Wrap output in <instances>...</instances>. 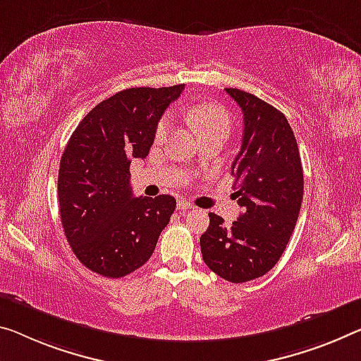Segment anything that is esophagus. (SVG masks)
<instances>
[{"label": "esophagus", "instance_id": "obj_1", "mask_svg": "<svg viewBox=\"0 0 361 361\" xmlns=\"http://www.w3.org/2000/svg\"><path fill=\"white\" fill-rule=\"evenodd\" d=\"M192 208L193 204L190 202H187V200H179V202H177V209H179V212H187V209Z\"/></svg>", "mask_w": 361, "mask_h": 361}]
</instances>
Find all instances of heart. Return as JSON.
Instances as JSON below:
<instances>
[{"label":"heart","mask_w":361,"mask_h":361,"mask_svg":"<svg viewBox=\"0 0 361 361\" xmlns=\"http://www.w3.org/2000/svg\"><path fill=\"white\" fill-rule=\"evenodd\" d=\"M185 116L187 119L193 124V127L200 132V135L202 137H207L212 134H224L227 137V134L231 132V126H232L231 116L223 106H219V104H213V103L198 104V106H193L188 109ZM173 130H174L173 114H166L164 118L159 121L154 138H157L158 143H163L171 137Z\"/></svg>","instance_id":"1"}]
</instances>
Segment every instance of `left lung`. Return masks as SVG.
Instances as JSON below:
<instances>
[{
  "label": "left lung",
  "instance_id": "obj_1",
  "mask_svg": "<svg viewBox=\"0 0 361 361\" xmlns=\"http://www.w3.org/2000/svg\"><path fill=\"white\" fill-rule=\"evenodd\" d=\"M226 93L243 113L242 147L232 163L234 197L243 213L231 227L209 213L200 247L213 273L240 284L264 276L284 253L300 213L303 171L286 116L252 93Z\"/></svg>",
  "mask_w": 361,
  "mask_h": 361
}]
</instances>
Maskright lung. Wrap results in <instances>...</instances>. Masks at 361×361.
<instances>
[{"label":"right lung","mask_w":361,"mask_h":361,"mask_svg":"<svg viewBox=\"0 0 361 361\" xmlns=\"http://www.w3.org/2000/svg\"><path fill=\"white\" fill-rule=\"evenodd\" d=\"M184 85L127 88L98 103L71 135L59 163L58 198L66 238L79 262L111 279L153 255L176 209L171 195L134 197L132 158H147L164 109Z\"/></svg>","instance_id":"obj_1"}]
</instances>
